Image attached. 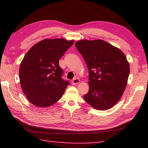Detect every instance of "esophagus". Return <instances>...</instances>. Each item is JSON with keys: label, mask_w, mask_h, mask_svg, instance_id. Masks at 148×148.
I'll return each mask as SVG.
<instances>
[{"label": "esophagus", "mask_w": 148, "mask_h": 148, "mask_svg": "<svg viewBox=\"0 0 148 148\" xmlns=\"http://www.w3.org/2000/svg\"><path fill=\"white\" fill-rule=\"evenodd\" d=\"M80 83V80L79 79H77V78H75L72 81V84H73V85H76V84H79Z\"/></svg>", "instance_id": "obj_1"}]
</instances>
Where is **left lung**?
I'll list each match as a JSON object with an SVG mask.
<instances>
[{
	"label": "left lung",
	"instance_id": "left-lung-1",
	"mask_svg": "<svg viewBox=\"0 0 148 148\" xmlns=\"http://www.w3.org/2000/svg\"><path fill=\"white\" fill-rule=\"evenodd\" d=\"M89 70L90 90L85 101L98 110L111 108L123 93L130 65L120 49L102 40H81L75 43Z\"/></svg>",
	"mask_w": 148,
	"mask_h": 148
}]
</instances>
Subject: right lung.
I'll list each match as a JSON object with an SVG mask.
<instances>
[{"mask_svg": "<svg viewBox=\"0 0 148 148\" xmlns=\"http://www.w3.org/2000/svg\"><path fill=\"white\" fill-rule=\"evenodd\" d=\"M74 40L46 39L36 43L27 53L19 71L21 89L34 106L46 108L61 98L69 81L62 79L59 60Z\"/></svg>", "mask_w": 148, "mask_h": 148, "instance_id": "obj_1", "label": "right lung"}]
</instances>
